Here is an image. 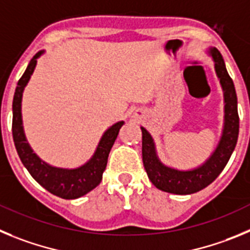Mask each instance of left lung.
Returning a JSON list of instances; mask_svg holds the SVG:
<instances>
[{
  "label": "left lung",
  "mask_w": 250,
  "mask_h": 250,
  "mask_svg": "<svg viewBox=\"0 0 250 250\" xmlns=\"http://www.w3.org/2000/svg\"><path fill=\"white\" fill-rule=\"evenodd\" d=\"M214 61V68L224 94V127L217 148L202 166L190 170H178L167 167L159 161L156 145L146 128L142 129L143 166L154 186L163 192L173 194H192L212 183L222 173L234 150L239 134V116L234 83L226 68L224 60L218 49L209 51Z\"/></svg>",
  "instance_id": "obj_1"
}]
</instances>
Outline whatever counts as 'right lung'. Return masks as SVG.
I'll return each instance as SVG.
<instances>
[{
    "label": "right lung",
    "instance_id": "add662e5",
    "mask_svg": "<svg viewBox=\"0 0 250 250\" xmlns=\"http://www.w3.org/2000/svg\"><path fill=\"white\" fill-rule=\"evenodd\" d=\"M42 53L43 51L36 53L16 87L12 103L13 142H15V147L19 153L20 159L37 183L41 184L44 189L57 197L63 198V199H76L91 192L101 183L111 148L114 145V141L117 139L121 127L125 125V122L121 121V122L114 123L105 130L92 158L81 167L75 168V169H66V168L52 167L42 161L36 153H33L32 148L27 142L23 125H22L21 113L23 89L35 71L37 58Z\"/></svg>",
    "mask_w": 250,
    "mask_h": 250
}]
</instances>
